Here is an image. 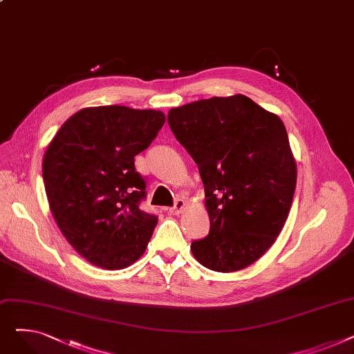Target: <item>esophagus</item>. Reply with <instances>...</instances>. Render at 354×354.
I'll return each instance as SVG.
<instances>
[{"label":"esophagus","mask_w":354,"mask_h":354,"mask_svg":"<svg viewBox=\"0 0 354 354\" xmlns=\"http://www.w3.org/2000/svg\"><path fill=\"white\" fill-rule=\"evenodd\" d=\"M185 208H187V202H185V201L180 199V198H178V199L175 201V205L169 209V212H171L172 215H179V214H182V212L185 211Z\"/></svg>","instance_id":"esophagus-1"}]
</instances>
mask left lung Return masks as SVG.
Masks as SVG:
<instances>
[{"label":"left lung","mask_w":354,"mask_h":354,"mask_svg":"<svg viewBox=\"0 0 354 354\" xmlns=\"http://www.w3.org/2000/svg\"><path fill=\"white\" fill-rule=\"evenodd\" d=\"M167 122L196 162L211 221L191 251L218 272L261 258L288 218L297 165L283 120L244 95L171 109Z\"/></svg>","instance_id":"left-lung-1"}]
</instances>
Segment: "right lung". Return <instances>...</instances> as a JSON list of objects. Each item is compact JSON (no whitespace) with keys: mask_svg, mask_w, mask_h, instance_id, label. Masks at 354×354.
Segmentation results:
<instances>
[{"mask_svg":"<svg viewBox=\"0 0 354 354\" xmlns=\"http://www.w3.org/2000/svg\"><path fill=\"white\" fill-rule=\"evenodd\" d=\"M166 118L152 109L97 106L68 118L48 143L43 179L68 244L93 266L123 270L143 255L158 216L139 208L146 182L135 156Z\"/></svg>","mask_w":354,"mask_h":354,"instance_id":"1","label":"right lung"}]
</instances>
